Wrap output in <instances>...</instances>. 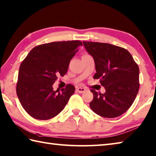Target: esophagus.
<instances>
[{
	"label": "esophagus",
	"instance_id": "34e87169",
	"mask_svg": "<svg viewBox=\"0 0 156 156\" xmlns=\"http://www.w3.org/2000/svg\"><path fill=\"white\" fill-rule=\"evenodd\" d=\"M76 90H77L79 93H84L85 90H86V89H85L84 88L77 87V88H76Z\"/></svg>",
	"mask_w": 156,
	"mask_h": 156
}]
</instances>
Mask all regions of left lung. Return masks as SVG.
I'll return each instance as SVG.
<instances>
[{
  "label": "left lung",
  "instance_id": "1",
  "mask_svg": "<svg viewBox=\"0 0 156 156\" xmlns=\"http://www.w3.org/2000/svg\"><path fill=\"white\" fill-rule=\"evenodd\" d=\"M87 51L93 57L96 73L105 93L91 89L92 110L101 116L112 118L126 112L139 89V68L126 49L108 43L83 41Z\"/></svg>",
  "mask_w": 156,
  "mask_h": 156
}]
</instances>
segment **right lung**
Wrapping results in <instances>:
<instances>
[{"instance_id": "obj_1", "label": "right lung", "mask_w": 156, "mask_h": 156, "mask_svg": "<svg viewBox=\"0 0 156 156\" xmlns=\"http://www.w3.org/2000/svg\"><path fill=\"white\" fill-rule=\"evenodd\" d=\"M82 43L80 41L53 42L35 47L21 62L16 92L23 108L37 120L51 119L62 112L75 87L67 84L53 90L59 76H63Z\"/></svg>"}]
</instances>
